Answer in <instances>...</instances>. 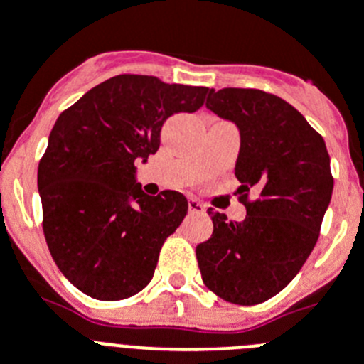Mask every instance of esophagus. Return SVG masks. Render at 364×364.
Returning a JSON list of instances; mask_svg holds the SVG:
<instances>
[{
	"label": "esophagus",
	"instance_id": "34e87169",
	"mask_svg": "<svg viewBox=\"0 0 364 364\" xmlns=\"http://www.w3.org/2000/svg\"><path fill=\"white\" fill-rule=\"evenodd\" d=\"M188 205H189V213H191V215H200V213H205V205L202 204L200 200L189 198Z\"/></svg>",
	"mask_w": 364,
	"mask_h": 364
}]
</instances>
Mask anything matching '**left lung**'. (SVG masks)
<instances>
[{
    "mask_svg": "<svg viewBox=\"0 0 364 364\" xmlns=\"http://www.w3.org/2000/svg\"><path fill=\"white\" fill-rule=\"evenodd\" d=\"M208 108L240 128L235 175L247 215L232 222L209 209L213 235L196 245L200 274L225 301L258 305L292 282L318 242L334 189L330 156L323 136L278 95L209 90Z\"/></svg>",
    "mask_w": 364,
    "mask_h": 364,
    "instance_id": "1",
    "label": "left lung"
}]
</instances>
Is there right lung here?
Segmentation results:
<instances>
[{"label": "right lung", "mask_w": 364, "mask_h": 364, "mask_svg": "<svg viewBox=\"0 0 364 364\" xmlns=\"http://www.w3.org/2000/svg\"><path fill=\"white\" fill-rule=\"evenodd\" d=\"M209 88L122 73L59 115L39 160L43 232L53 262L90 298L126 299L153 278L160 249L188 215L178 191L135 182L173 113L202 108Z\"/></svg>", "instance_id": "obj_1"}]
</instances>
